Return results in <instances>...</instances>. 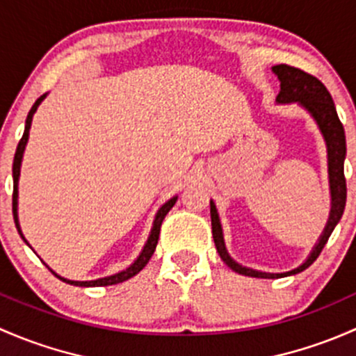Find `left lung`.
Returning <instances> with one entry per match:
<instances>
[{"label":"left lung","instance_id":"1","mask_svg":"<svg viewBox=\"0 0 356 356\" xmlns=\"http://www.w3.org/2000/svg\"><path fill=\"white\" fill-rule=\"evenodd\" d=\"M274 75L277 76L281 83V90L277 94V104H291L296 102L300 108L305 109L314 118L315 124L321 130L324 137L325 147H327V175H329V190H331V211H329L327 222L324 226V232L318 236L317 243L310 250L309 257L303 260L298 267L286 270V273H264V270L252 269V267L241 266L228 254V248L225 243V234H222L221 219H219L218 209L214 200H211V222H212V238H214L216 250L222 262L233 269L234 273L248 277H260V280H277V277L295 276L302 273L307 267L314 264L318 257L324 245L327 243L332 229L341 219L344 205H346V179H344V157H346V137H344V128L336 113V106L332 102L331 94L325 89L324 83L317 80L309 73L288 65H276L270 68Z\"/></svg>","mask_w":356,"mask_h":356}]
</instances>
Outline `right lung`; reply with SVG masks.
<instances>
[{"label": "right lung", "mask_w": 356, "mask_h": 356, "mask_svg": "<svg viewBox=\"0 0 356 356\" xmlns=\"http://www.w3.org/2000/svg\"><path fill=\"white\" fill-rule=\"evenodd\" d=\"M47 94H44L38 99V101L34 102V106L31 108V111H29L27 115V120H25V130H24V135H22L20 142H18V147H17V152H15V159H13V219H15V226H17L18 233H20L22 240L25 241V243L29 245V241L25 240L24 233H22L20 229V222H18V179H20V168H22V159H24V152H25V147H27V142H29V131H31V124H32V118H34L35 111H38L39 104L46 99ZM178 200V195L171 197L168 202H164L163 205L159 207V211L156 212V216H154V222H152V228H151V233H149V238L147 241H145L144 248H142V252L138 254V257L134 260V262L130 264V266L127 267V269L120 270V273H115L111 274V276H104V277H97V280H90V281H73V280H67V277L60 276V274L54 273L53 269H51L49 266L46 264L47 269L51 270V273L54 274V276L58 277V280L65 281V283L68 284H73V286H82V288H96V286H111V284H118V283H123V281L130 280V277H134L135 274L140 273L142 269L145 267V264L149 262L152 257L154 250H156V245H157V240H159V232H161V225H163V219L166 218L168 212L171 211V207H173L175 204H177ZM31 247V245H29ZM32 248V247H31Z\"/></svg>", "instance_id": "obj_1"}]
</instances>
